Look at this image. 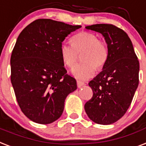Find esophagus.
<instances>
[{"label": "esophagus", "mask_w": 146, "mask_h": 146, "mask_svg": "<svg viewBox=\"0 0 146 146\" xmlns=\"http://www.w3.org/2000/svg\"><path fill=\"white\" fill-rule=\"evenodd\" d=\"M77 85L78 88H81L82 86L84 85V83L82 82V81H77Z\"/></svg>", "instance_id": "34e87169"}]
</instances>
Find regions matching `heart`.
<instances>
[{"label": "heart", "instance_id": "heart-1", "mask_svg": "<svg viewBox=\"0 0 146 146\" xmlns=\"http://www.w3.org/2000/svg\"><path fill=\"white\" fill-rule=\"evenodd\" d=\"M72 43L62 42L60 46V55L66 66L72 68L78 61L79 54L83 55V62L74 66L72 74L79 80H88L94 75L96 67L103 68L109 57L108 46L104 40L98 39L95 33L81 32L74 35Z\"/></svg>", "mask_w": 146, "mask_h": 146}]
</instances>
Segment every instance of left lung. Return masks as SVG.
<instances>
[{"instance_id":"left-lung-1","label":"left lung","mask_w":146,"mask_h":146,"mask_svg":"<svg viewBox=\"0 0 146 146\" xmlns=\"http://www.w3.org/2000/svg\"><path fill=\"white\" fill-rule=\"evenodd\" d=\"M86 29L101 33L109 57L103 71L89 82L93 97L84 104L86 113L98 124L119 120L131 104L139 85V62L129 37L113 24H94Z\"/></svg>"}]
</instances>
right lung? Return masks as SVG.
<instances>
[{"mask_svg":"<svg viewBox=\"0 0 146 146\" xmlns=\"http://www.w3.org/2000/svg\"><path fill=\"white\" fill-rule=\"evenodd\" d=\"M81 26L38 19L19 35L11 57V80L17 103L30 120L48 124L62 114L65 100L77 89L60 55L65 37Z\"/></svg>","mask_w":146,"mask_h":146,"instance_id":"right-lung-1","label":"right lung"}]
</instances>
